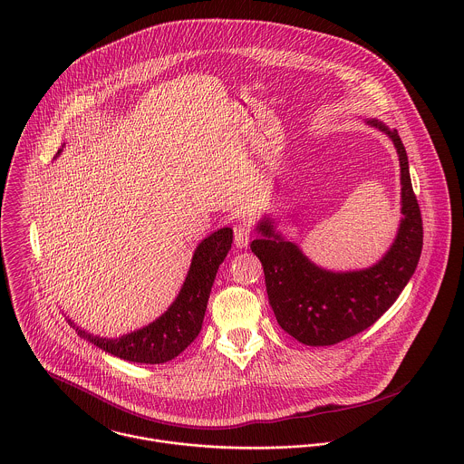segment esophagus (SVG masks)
I'll return each mask as SVG.
<instances>
[{
  "instance_id": "1",
  "label": "esophagus",
  "mask_w": 464,
  "mask_h": 464,
  "mask_svg": "<svg viewBox=\"0 0 464 464\" xmlns=\"http://www.w3.org/2000/svg\"><path fill=\"white\" fill-rule=\"evenodd\" d=\"M252 237V227L248 223H237L234 227V243L237 248H246Z\"/></svg>"
}]
</instances>
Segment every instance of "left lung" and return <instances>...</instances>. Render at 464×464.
<instances>
[{
	"label": "left lung",
	"mask_w": 464,
	"mask_h": 464,
	"mask_svg": "<svg viewBox=\"0 0 464 464\" xmlns=\"http://www.w3.org/2000/svg\"><path fill=\"white\" fill-rule=\"evenodd\" d=\"M366 123L392 137L400 159L403 218L386 256L366 269L329 271L276 234L269 218L257 225L261 237L250 245L265 267L266 291L278 325L304 344L329 346L372 327L395 304L421 256V212L401 139L379 120Z\"/></svg>",
	"instance_id": "8db88e82"
}]
</instances>
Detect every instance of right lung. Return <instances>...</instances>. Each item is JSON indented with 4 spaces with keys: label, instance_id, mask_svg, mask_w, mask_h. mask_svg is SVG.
Returning <instances> with one entry per match:
<instances>
[{
    "label": "right lung",
    "instance_id": "obj_1",
    "mask_svg": "<svg viewBox=\"0 0 464 464\" xmlns=\"http://www.w3.org/2000/svg\"><path fill=\"white\" fill-rule=\"evenodd\" d=\"M232 246V228L225 227L205 237L193 256L186 282L169 309L153 324L116 339L76 332L98 348L140 364H160L182 353L198 335L218 267Z\"/></svg>",
    "mask_w": 464,
    "mask_h": 464
}]
</instances>
